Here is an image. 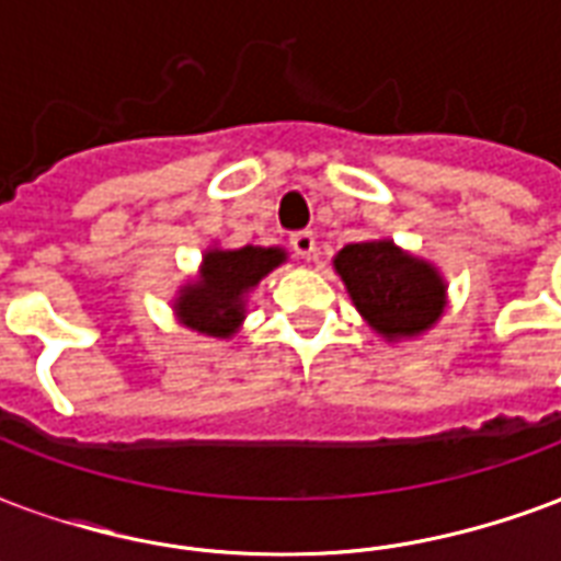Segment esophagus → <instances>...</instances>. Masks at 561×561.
Here are the masks:
<instances>
[{
  "label": "esophagus",
  "mask_w": 561,
  "mask_h": 561,
  "mask_svg": "<svg viewBox=\"0 0 561 561\" xmlns=\"http://www.w3.org/2000/svg\"><path fill=\"white\" fill-rule=\"evenodd\" d=\"M290 250L297 252L299 259L311 262V259H314V252H318L314 234H311V232H294V234H290Z\"/></svg>",
  "instance_id": "obj_1"
}]
</instances>
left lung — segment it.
I'll list each match as a JSON object with an SVG mask.
<instances>
[{"instance_id":"8db88e82","label":"left lung","mask_w":561,"mask_h":561,"mask_svg":"<svg viewBox=\"0 0 561 561\" xmlns=\"http://www.w3.org/2000/svg\"><path fill=\"white\" fill-rule=\"evenodd\" d=\"M332 264L358 314L385 341L423 335L444 314L447 282L442 273L388 238L347 243Z\"/></svg>"}]
</instances>
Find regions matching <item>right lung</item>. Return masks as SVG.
<instances>
[{"instance_id": "1", "label": "right lung", "mask_w": 561, "mask_h": 561, "mask_svg": "<svg viewBox=\"0 0 561 561\" xmlns=\"http://www.w3.org/2000/svg\"><path fill=\"white\" fill-rule=\"evenodd\" d=\"M288 259L282 247L205 250L203 267L173 299L179 323L211 337H232L247 318V294Z\"/></svg>"}]
</instances>
